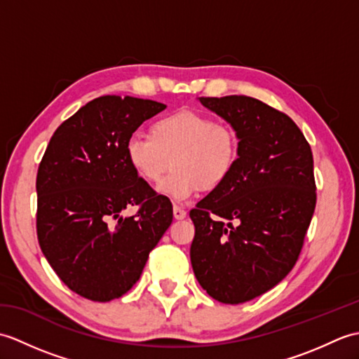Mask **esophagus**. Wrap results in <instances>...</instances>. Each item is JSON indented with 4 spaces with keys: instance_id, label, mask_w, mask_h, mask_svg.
Returning a JSON list of instances; mask_svg holds the SVG:
<instances>
[{
    "instance_id": "1",
    "label": "esophagus",
    "mask_w": 359,
    "mask_h": 359,
    "mask_svg": "<svg viewBox=\"0 0 359 359\" xmlns=\"http://www.w3.org/2000/svg\"><path fill=\"white\" fill-rule=\"evenodd\" d=\"M172 215H174V217L175 219H185L187 217V211L184 210V208H180V207H177V205H174V208H172Z\"/></svg>"
}]
</instances>
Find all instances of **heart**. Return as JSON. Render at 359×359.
<instances>
[{
    "mask_svg": "<svg viewBox=\"0 0 359 359\" xmlns=\"http://www.w3.org/2000/svg\"><path fill=\"white\" fill-rule=\"evenodd\" d=\"M125 152L137 175L158 182V193L185 202L205 189H216L230 177L239 158V134L226 121L207 114L182 109L152 125L151 134L135 131L128 137Z\"/></svg>",
    "mask_w": 359,
    "mask_h": 359,
    "instance_id": "1",
    "label": "heart"
}]
</instances>
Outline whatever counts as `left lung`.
I'll use <instances>...</instances> for the list:
<instances>
[{"instance_id": "obj_1", "label": "left lung", "mask_w": 359, "mask_h": 359, "mask_svg": "<svg viewBox=\"0 0 359 359\" xmlns=\"http://www.w3.org/2000/svg\"><path fill=\"white\" fill-rule=\"evenodd\" d=\"M199 100L238 131L239 158L189 211V256L212 299L242 304L278 285L301 255L316 207L313 154L294 121L257 98Z\"/></svg>"}]
</instances>
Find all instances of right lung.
<instances>
[{
    "instance_id": "add662e5",
    "label": "right lung",
    "mask_w": 359,
    "mask_h": 359,
    "mask_svg": "<svg viewBox=\"0 0 359 359\" xmlns=\"http://www.w3.org/2000/svg\"><path fill=\"white\" fill-rule=\"evenodd\" d=\"M166 106L103 95L53 133L36 172V236L72 292L95 302L123 296L172 222V205L135 174L128 137ZM137 206L136 215L123 211Z\"/></svg>"
}]
</instances>
